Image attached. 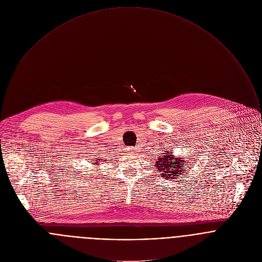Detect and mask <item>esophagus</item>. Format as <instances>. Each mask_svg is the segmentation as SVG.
<instances>
[{
	"label": "esophagus",
	"mask_w": 262,
	"mask_h": 262,
	"mask_svg": "<svg viewBox=\"0 0 262 262\" xmlns=\"http://www.w3.org/2000/svg\"><path fill=\"white\" fill-rule=\"evenodd\" d=\"M128 150L130 154H136V151H138V148L135 146V147H130Z\"/></svg>",
	"instance_id": "1"
}]
</instances>
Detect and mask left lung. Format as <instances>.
I'll list each match as a JSON object with an SVG mask.
<instances>
[{"label": "left lung", "mask_w": 262, "mask_h": 262, "mask_svg": "<svg viewBox=\"0 0 262 262\" xmlns=\"http://www.w3.org/2000/svg\"><path fill=\"white\" fill-rule=\"evenodd\" d=\"M188 160L184 159L183 157L180 158L174 156L171 150H164V154L158 158L155 167L160 172L161 177H163L165 180L177 179L184 174L186 168L188 167L186 166L189 162Z\"/></svg>", "instance_id": "1"}]
</instances>
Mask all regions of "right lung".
<instances>
[{"instance_id": "right-lung-1", "label": "right lung", "mask_w": 262, "mask_h": 262, "mask_svg": "<svg viewBox=\"0 0 262 262\" xmlns=\"http://www.w3.org/2000/svg\"><path fill=\"white\" fill-rule=\"evenodd\" d=\"M105 161H106V160H105ZM94 162H95V163H92V162H91V163H92L93 165L98 166V165H99V163H98V162H101V161H100V159H94ZM96 168H97V167H96Z\"/></svg>"}]
</instances>
